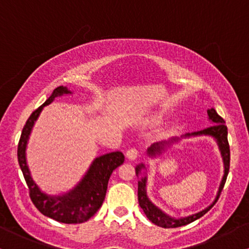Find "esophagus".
Returning <instances> with one entry per match:
<instances>
[{
  "instance_id": "obj_1",
  "label": "esophagus",
  "mask_w": 249,
  "mask_h": 249,
  "mask_svg": "<svg viewBox=\"0 0 249 249\" xmlns=\"http://www.w3.org/2000/svg\"><path fill=\"white\" fill-rule=\"evenodd\" d=\"M139 151L137 148H130V150L126 152V158L130 159V160H134V159L138 158Z\"/></svg>"
}]
</instances>
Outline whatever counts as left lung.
Instances as JSON below:
<instances>
[{
	"label": "left lung",
	"mask_w": 249,
	"mask_h": 249,
	"mask_svg": "<svg viewBox=\"0 0 249 249\" xmlns=\"http://www.w3.org/2000/svg\"><path fill=\"white\" fill-rule=\"evenodd\" d=\"M207 115H208V119L213 123L211 126H208L206 128L201 131H196V132H192V133H186L185 136H182L181 138H187V137H196V136H211L215 139L216 142H218V146L220 152H221V157L222 160H224V166H225V173L224 177H222L221 182H220L219 186V191L218 194H216L215 199L210 206L205 208V210L200 211V212L192 214V215L188 216H184V218H172V216L167 215L166 213H164L159 207H157L156 205L148 199L147 193H146V182H147V177H142V179L138 181V201H139V206L142 208L144 213L146 214V216L148 218L150 221H152L154 225L159 226V227H164V228H176V227H180V226H185L191 224V222L196 221V219L201 218L204 214H206L208 211L212 208L214 205H215L216 200L219 199L220 192L222 191V188L225 186L226 179H227L228 176V171H230V161H231V151H230V144H228V139H227V126H226L225 121L220 117L214 108H210L207 110ZM180 138H172L167 142H156V144L151 145V147L147 148V156L150 157H156L157 154H160L162 151L166 148L168 145L173 144V142H178ZM145 165L144 164H139L137 165L136 167V174L137 177L139 176V173L142 172V170H145Z\"/></svg>",
	"instance_id": "8db88e82"
}]
</instances>
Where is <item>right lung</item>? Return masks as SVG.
<instances>
[{"mask_svg":"<svg viewBox=\"0 0 249 249\" xmlns=\"http://www.w3.org/2000/svg\"><path fill=\"white\" fill-rule=\"evenodd\" d=\"M71 93L72 92L65 87L56 88L49 98L31 113L22 130L18 147H17V158L25 182L29 188L30 199L37 210L45 216H49L63 224H81L95 215L102 206L107 194L108 179L113 171L124 162V154L116 151L97 157L81 181L69 192L61 196H48L39 190V187L31 178L29 167L27 165V158H25L28 139L43 107L53 102L56 97L71 95Z\"/></svg>","mask_w":249,"mask_h":249,"instance_id":"add662e5","label":"right lung"}]
</instances>
